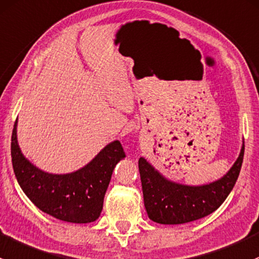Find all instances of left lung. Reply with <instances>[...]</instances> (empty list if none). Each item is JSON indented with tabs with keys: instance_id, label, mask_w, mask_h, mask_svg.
<instances>
[{
	"instance_id": "left-lung-1",
	"label": "left lung",
	"mask_w": 259,
	"mask_h": 259,
	"mask_svg": "<svg viewBox=\"0 0 259 259\" xmlns=\"http://www.w3.org/2000/svg\"><path fill=\"white\" fill-rule=\"evenodd\" d=\"M244 143L231 169L220 180L203 186L172 182L143 157L138 161L143 201L149 220L161 225H182L214 212L233 189L243 162Z\"/></svg>"
}]
</instances>
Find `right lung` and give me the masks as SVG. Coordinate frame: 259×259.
I'll return each mask as SVG.
<instances>
[{
    "label": "right lung",
    "mask_w": 259,
    "mask_h": 259,
    "mask_svg": "<svg viewBox=\"0 0 259 259\" xmlns=\"http://www.w3.org/2000/svg\"><path fill=\"white\" fill-rule=\"evenodd\" d=\"M11 157L18 185L37 208L65 222L90 223L100 217L112 172L126 154L121 142L113 141L76 172H45L21 152L16 121L11 138Z\"/></svg>",
    "instance_id": "right-lung-1"
}]
</instances>
